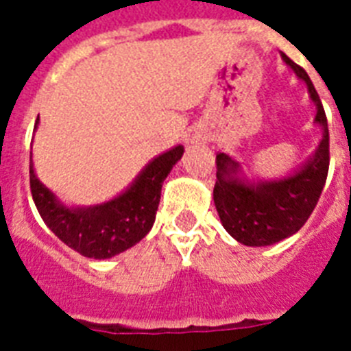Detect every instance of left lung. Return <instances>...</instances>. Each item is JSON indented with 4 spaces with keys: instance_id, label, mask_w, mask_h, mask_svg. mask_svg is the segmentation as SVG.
<instances>
[{
    "instance_id": "left-lung-1",
    "label": "left lung",
    "mask_w": 351,
    "mask_h": 351,
    "mask_svg": "<svg viewBox=\"0 0 351 351\" xmlns=\"http://www.w3.org/2000/svg\"><path fill=\"white\" fill-rule=\"evenodd\" d=\"M282 58L308 85L317 106L315 121L322 125L324 134L315 156L302 169L278 182L244 184L237 178L239 164L228 154H217L215 206L226 231L244 245H271L297 233L313 213L330 167V134L321 98L304 69L284 52Z\"/></svg>"
}]
</instances>
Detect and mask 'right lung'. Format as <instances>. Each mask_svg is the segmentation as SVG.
<instances>
[{
	"instance_id": "right-lung-1",
	"label": "right lung",
	"mask_w": 351,
	"mask_h": 351,
	"mask_svg": "<svg viewBox=\"0 0 351 351\" xmlns=\"http://www.w3.org/2000/svg\"><path fill=\"white\" fill-rule=\"evenodd\" d=\"M176 145L160 154L134 184L111 202L85 209H69L41 184L30 164V193L49 230L71 250L89 258H109L129 250L151 231L160 204L162 184L182 158Z\"/></svg>"
}]
</instances>
